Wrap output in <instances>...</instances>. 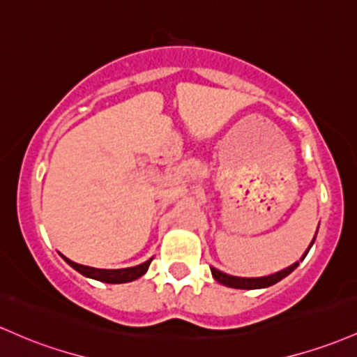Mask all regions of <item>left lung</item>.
Returning <instances> with one entry per match:
<instances>
[{
  "label": "left lung",
  "mask_w": 357,
  "mask_h": 357,
  "mask_svg": "<svg viewBox=\"0 0 357 357\" xmlns=\"http://www.w3.org/2000/svg\"><path fill=\"white\" fill-rule=\"evenodd\" d=\"M313 241H315V237H313ZM313 241H312L310 248L313 245ZM310 248H308L307 252L301 256L300 261L305 259V256H307ZM300 261L293 262L291 266H288V268L283 269V271H278L274 274H269V276H261V278H238V276H232V274L218 271V269H215V268H210V269H211V276H213L220 284H225V287L238 288V289H259V288L273 287V284H276L278 281H281L283 278H287L289 273H293L296 268H298Z\"/></svg>",
  "instance_id": "8db88e82"
}]
</instances>
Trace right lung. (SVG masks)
Returning <instances> with one entry per match:
<instances>
[{
    "label": "right lung",
    "instance_id": "obj_1",
    "mask_svg": "<svg viewBox=\"0 0 357 357\" xmlns=\"http://www.w3.org/2000/svg\"><path fill=\"white\" fill-rule=\"evenodd\" d=\"M62 259L68 262L70 268H74L77 273H81L86 278H91V280H96V281H103V283L119 284V283H128V281H134L137 278L144 276L149 269V266H151L152 257L149 261L142 262V264L134 266V268H123V269H98V268H91V266L77 264V262L70 261L64 256H62Z\"/></svg>",
    "mask_w": 357,
    "mask_h": 357
}]
</instances>
